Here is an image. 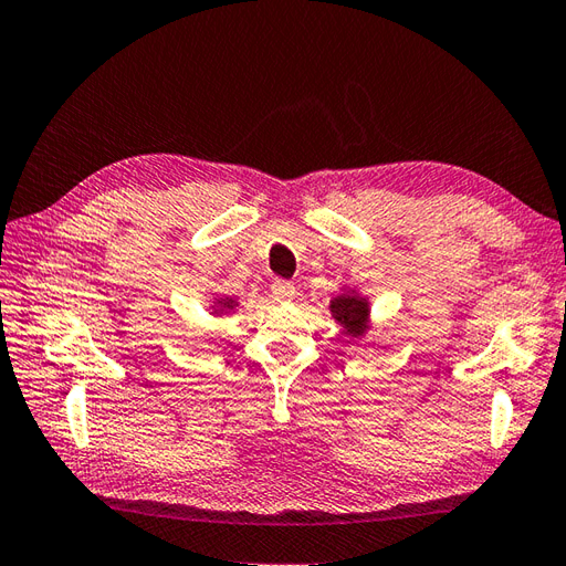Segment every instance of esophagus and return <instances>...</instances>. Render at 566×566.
Masks as SVG:
<instances>
[{
  "instance_id": "obj_1",
  "label": "esophagus",
  "mask_w": 566,
  "mask_h": 566,
  "mask_svg": "<svg viewBox=\"0 0 566 566\" xmlns=\"http://www.w3.org/2000/svg\"><path fill=\"white\" fill-rule=\"evenodd\" d=\"M271 293H273V297H276L279 302H290L295 297V285L290 283V281H273V285H271Z\"/></svg>"
}]
</instances>
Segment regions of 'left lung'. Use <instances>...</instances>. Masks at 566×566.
Wrapping results in <instances>:
<instances>
[{
  "mask_svg": "<svg viewBox=\"0 0 566 566\" xmlns=\"http://www.w3.org/2000/svg\"><path fill=\"white\" fill-rule=\"evenodd\" d=\"M331 314L345 328V333L355 335V338L369 328V302H366V297H359L355 290L331 300Z\"/></svg>",
  "mask_w": 566,
  "mask_h": 566,
  "instance_id": "1",
  "label": "left lung"
}]
</instances>
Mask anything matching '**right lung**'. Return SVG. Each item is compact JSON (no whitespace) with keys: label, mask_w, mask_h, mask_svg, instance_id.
<instances>
[{"label":"right lung","mask_w":566,"mask_h":566,"mask_svg":"<svg viewBox=\"0 0 566 566\" xmlns=\"http://www.w3.org/2000/svg\"><path fill=\"white\" fill-rule=\"evenodd\" d=\"M235 304H238V302H235L233 297H221V300L213 302V312H217V314H223V312H228V310H233Z\"/></svg>","instance_id":"obj_1"}]
</instances>
